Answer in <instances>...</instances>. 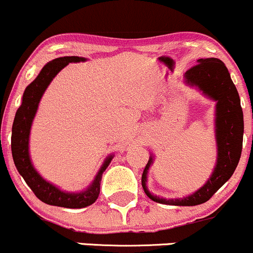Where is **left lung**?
Returning <instances> with one entry per match:
<instances>
[{
  "label": "left lung",
  "mask_w": 253,
  "mask_h": 253,
  "mask_svg": "<svg viewBox=\"0 0 253 253\" xmlns=\"http://www.w3.org/2000/svg\"><path fill=\"white\" fill-rule=\"evenodd\" d=\"M185 82L198 87L205 95L216 100V140L217 162L211 177L195 193L182 199H164L153 195L147 188V174L153 164L149 158L142 174V187L149 199L159 204L173 206H195L209 201L213 194L232 177L243 150L244 114L240 97L229 71L217 58L199 59L198 64L185 73Z\"/></svg>",
  "instance_id": "left-lung-1"
}]
</instances>
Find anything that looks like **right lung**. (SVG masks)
I'll use <instances>...</instances> for the list:
<instances>
[{"mask_svg":"<svg viewBox=\"0 0 253 253\" xmlns=\"http://www.w3.org/2000/svg\"><path fill=\"white\" fill-rule=\"evenodd\" d=\"M84 60L86 59L82 57H60L47 63L40 71L37 78L24 91L23 102L17 110L12 127V155L18 172L42 203L66 209H82L89 206L97 200L99 196L103 172L113 160V155H109L105 159L94 180L86 190L80 193H66L44 180L34 169L29 155V135L39 103L50 81L69 63H79Z\"/></svg>","mask_w":253,"mask_h":253,"instance_id":"add662e5","label":"right lung"}]
</instances>
